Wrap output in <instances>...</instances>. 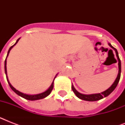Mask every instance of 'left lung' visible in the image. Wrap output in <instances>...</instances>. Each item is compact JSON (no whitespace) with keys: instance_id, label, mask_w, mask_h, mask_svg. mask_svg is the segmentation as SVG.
Instances as JSON below:
<instances>
[{"instance_id":"8db88e82","label":"left lung","mask_w":125,"mask_h":125,"mask_svg":"<svg viewBox=\"0 0 125 125\" xmlns=\"http://www.w3.org/2000/svg\"><path fill=\"white\" fill-rule=\"evenodd\" d=\"M108 45L112 48V49H113L115 51V54H116V56L117 58V60H118L119 72L116 79L115 80L114 82L112 83V85H111L108 89H107L106 90H105L104 91H103V92H101V93H94V94H89V95L82 94V93L78 92V91L74 88L73 85L72 84L71 88H72L73 91V92L75 93V95H76V97H78V98H79L80 99H82V100L86 101H99V100H101V99H103L104 97H106L107 96H108V95H110L115 89V87H117V85L118 84L119 81L120 80L121 72V60L120 59H119V57L118 52L117 51V49H115L114 47H112V45H111L110 43H108Z\"/></svg>"}]
</instances>
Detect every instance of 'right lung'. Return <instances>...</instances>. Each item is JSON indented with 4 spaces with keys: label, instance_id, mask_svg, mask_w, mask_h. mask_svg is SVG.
I'll return each mask as SVG.
<instances>
[{
    "label": "right lung",
    "instance_id": "add662e5",
    "mask_svg": "<svg viewBox=\"0 0 125 125\" xmlns=\"http://www.w3.org/2000/svg\"><path fill=\"white\" fill-rule=\"evenodd\" d=\"M20 40V38H19L18 40H17V42H15L14 45L11 46V47L8 50V54H7V56L6 58V60H5V62H4V69H5V74H6V78H7V81L8 82L9 85H10V87H11V89H12L13 91H14L15 93L17 94L19 96H20V97H22V98H24L25 99H27V100H29V101H36V100H40V99H44L45 97H47L48 95H50V93H51V91L53 89V87H54V80L55 78L57 76V74L56 75V76L54 77V80H53V82H52L51 83V86L48 88V89L46 90L45 91L43 92V93H39V94H36V95H28V94H26V93H23L22 92H21V91H18L17 89H16L14 87H13V85H11L10 83V82H9V80H8V76H7V68H6V60H7V58L8 56L9 55V53L10 52L11 49H12L13 47H14L15 45H16L17 42H19V40Z\"/></svg>",
    "mask_w": 125,
    "mask_h": 125
}]
</instances>
